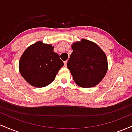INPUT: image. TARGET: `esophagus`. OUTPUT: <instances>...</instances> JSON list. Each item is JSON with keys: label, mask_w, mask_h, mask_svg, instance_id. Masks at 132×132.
I'll use <instances>...</instances> for the list:
<instances>
[{"label": "esophagus", "mask_w": 132, "mask_h": 132, "mask_svg": "<svg viewBox=\"0 0 132 132\" xmlns=\"http://www.w3.org/2000/svg\"><path fill=\"white\" fill-rule=\"evenodd\" d=\"M67 63H68V61H64V65L65 67H66V66H67Z\"/></svg>", "instance_id": "obj_1"}]
</instances>
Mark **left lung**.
Listing matches in <instances>:
<instances>
[{"mask_svg":"<svg viewBox=\"0 0 132 132\" xmlns=\"http://www.w3.org/2000/svg\"><path fill=\"white\" fill-rule=\"evenodd\" d=\"M72 51L67 67L79 86L89 88L96 86L105 76L108 62L105 53L96 43L82 39L72 45Z\"/></svg>","mask_w":132,"mask_h":132,"instance_id":"obj_1","label":"left lung"}]
</instances>
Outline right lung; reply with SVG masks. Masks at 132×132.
<instances>
[{"instance_id":"right-lung-1","label":"right lung","mask_w":132,"mask_h":132,"mask_svg":"<svg viewBox=\"0 0 132 132\" xmlns=\"http://www.w3.org/2000/svg\"><path fill=\"white\" fill-rule=\"evenodd\" d=\"M54 46L39 41L24 51L19 61V71L30 85L43 87L51 84L64 66Z\"/></svg>"}]
</instances>
